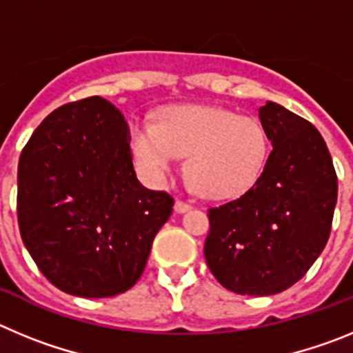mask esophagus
<instances>
[{"label":"esophagus","instance_id":"esophagus-1","mask_svg":"<svg viewBox=\"0 0 353 353\" xmlns=\"http://www.w3.org/2000/svg\"><path fill=\"white\" fill-rule=\"evenodd\" d=\"M191 210V205L185 203V201H182V199H176L174 201V212L176 214H185V212Z\"/></svg>","mask_w":353,"mask_h":353}]
</instances>
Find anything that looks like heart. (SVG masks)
I'll return each instance as SVG.
<instances>
[{"mask_svg":"<svg viewBox=\"0 0 353 353\" xmlns=\"http://www.w3.org/2000/svg\"><path fill=\"white\" fill-rule=\"evenodd\" d=\"M130 146L139 170L161 183L187 157V176L210 199L245 194L260 180L269 157V138L260 121L217 105H171L155 123L136 121Z\"/></svg>","mask_w":353,"mask_h":353,"instance_id":"obj_1","label":"heart"}]
</instances>
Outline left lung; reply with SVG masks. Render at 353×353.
<instances>
[{
	"label": "left lung",
	"instance_id": "1",
	"mask_svg": "<svg viewBox=\"0 0 353 353\" xmlns=\"http://www.w3.org/2000/svg\"><path fill=\"white\" fill-rule=\"evenodd\" d=\"M258 113L272 152L252 189L208 210L205 258L224 288L265 297L295 285L323 251L338 176L310 121L270 101Z\"/></svg>",
	"mask_w": 353,
	"mask_h": 353
}]
</instances>
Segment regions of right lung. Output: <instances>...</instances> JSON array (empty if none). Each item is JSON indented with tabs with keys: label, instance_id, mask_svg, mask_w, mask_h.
<instances>
[{
	"label": "right lung",
	"instance_id": "obj_1",
	"mask_svg": "<svg viewBox=\"0 0 353 353\" xmlns=\"http://www.w3.org/2000/svg\"><path fill=\"white\" fill-rule=\"evenodd\" d=\"M173 198L136 176L123 114L101 97L54 109L17 170L21 236L40 272L76 297L136 285Z\"/></svg>",
	"mask_w": 353,
	"mask_h": 353
}]
</instances>
